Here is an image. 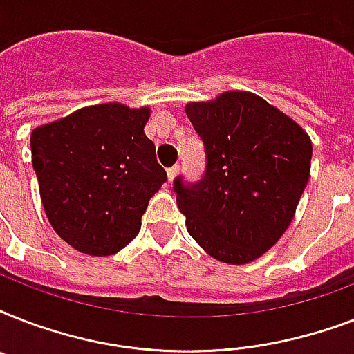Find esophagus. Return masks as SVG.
I'll use <instances>...</instances> for the list:
<instances>
[{
	"label": "esophagus",
	"mask_w": 354,
	"mask_h": 354,
	"mask_svg": "<svg viewBox=\"0 0 354 354\" xmlns=\"http://www.w3.org/2000/svg\"><path fill=\"white\" fill-rule=\"evenodd\" d=\"M178 171H180V165H172L167 169V176H169V182H172L174 180V176L178 174Z\"/></svg>",
	"instance_id": "1"
}]
</instances>
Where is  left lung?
<instances>
[{"mask_svg":"<svg viewBox=\"0 0 354 354\" xmlns=\"http://www.w3.org/2000/svg\"><path fill=\"white\" fill-rule=\"evenodd\" d=\"M189 121L204 143L198 182L174 178L189 235L211 257L250 263L286 232L310 172L313 145L285 113L246 91L191 102Z\"/></svg>","mask_w":354,"mask_h":354,"instance_id":"obj_1","label":"left lung"}]
</instances>
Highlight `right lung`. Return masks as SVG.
<instances>
[{"label": "right lung", "mask_w": 354, "mask_h": 354, "mask_svg": "<svg viewBox=\"0 0 354 354\" xmlns=\"http://www.w3.org/2000/svg\"><path fill=\"white\" fill-rule=\"evenodd\" d=\"M149 108L118 102L77 110L32 130L30 152L53 230L88 255L136 239L149 200L167 182L143 128Z\"/></svg>", "instance_id": "1"}]
</instances>
